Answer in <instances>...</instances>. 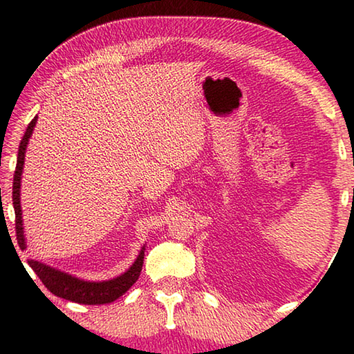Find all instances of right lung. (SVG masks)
<instances>
[{
    "label": "right lung",
    "instance_id": "1",
    "mask_svg": "<svg viewBox=\"0 0 354 354\" xmlns=\"http://www.w3.org/2000/svg\"><path fill=\"white\" fill-rule=\"evenodd\" d=\"M37 117L32 118V122L28 124L26 133L23 136L19 148V158H17V169L14 175V185H12V201H14L15 209V230H17V241L21 250L26 248V237L25 227H23V217H21V205H20V189H21V173L23 165H25V154L28 142L31 139ZM143 256H145V245H143L139 256L136 257L127 272L118 274V277L106 281H86L73 274L65 273L59 268L40 261H29V267L32 268L34 273L40 278L41 283L51 293L56 297L68 299V301L81 303V304H106L115 301L117 298L123 295L124 292L131 289L137 279L140 277Z\"/></svg>",
    "mask_w": 354,
    "mask_h": 354
}]
</instances>
